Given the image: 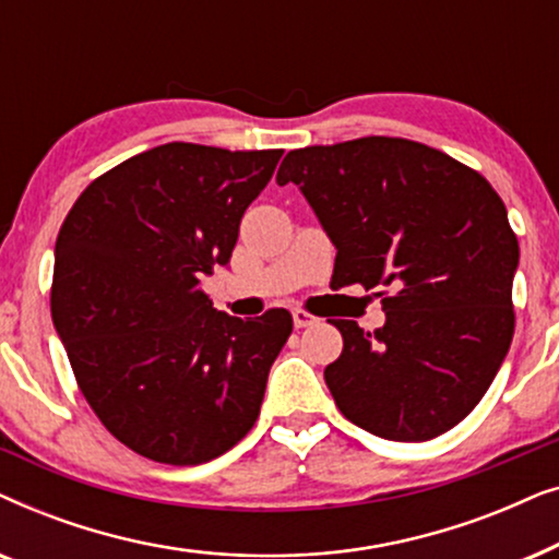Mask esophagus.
<instances>
[{
  "mask_svg": "<svg viewBox=\"0 0 559 559\" xmlns=\"http://www.w3.org/2000/svg\"><path fill=\"white\" fill-rule=\"evenodd\" d=\"M293 323H295V328H310L318 323V318L310 316V312H305V310H293Z\"/></svg>",
  "mask_w": 559,
  "mask_h": 559,
  "instance_id": "esophagus-1",
  "label": "esophagus"
}]
</instances>
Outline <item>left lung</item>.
<instances>
[{"mask_svg":"<svg viewBox=\"0 0 559 559\" xmlns=\"http://www.w3.org/2000/svg\"><path fill=\"white\" fill-rule=\"evenodd\" d=\"M335 247L333 282L377 293L386 323L333 320L343 350L325 384L350 423L396 442L448 432L480 402L514 335L519 241L484 175L400 136L287 152Z\"/></svg>","mask_w":559,"mask_h":559,"instance_id":"1","label":"left lung"}]
</instances>
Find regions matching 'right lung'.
<instances>
[{"mask_svg":"<svg viewBox=\"0 0 559 559\" xmlns=\"http://www.w3.org/2000/svg\"><path fill=\"white\" fill-rule=\"evenodd\" d=\"M280 157L159 144L91 182L60 226L52 325L91 409L150 461H213L257 423L293 316L231 318L201 280L228 264Z\"/></svg>","mask_w":559,"mask_h":559,"instance_id":"1","label":"right lung"}]
</instances>
